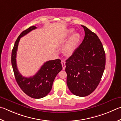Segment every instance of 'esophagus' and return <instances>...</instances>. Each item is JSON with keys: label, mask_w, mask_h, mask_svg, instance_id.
<instances>
[{"label": "esophagus", "mask_w": 121, "mask_h": 121, "mask_svg": "<svg viewBox=\"0 0 121 121\" xmlns=\"http://www.w3.org/2000/svg\"><path fill=\"white\" fill-rule=\"evenodd\" d=\"M61 64H62V67H63V69H65V67H66V65H65V62L64 60H62L61 61Z\"/></svg>", "instance_id": "34e87169"}]
</instances>
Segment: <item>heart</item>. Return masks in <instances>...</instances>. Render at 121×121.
Returning <instances> with one entry per match:
<instances>
[{"mask_svg": "<svg viewBox=\"0 0 121 121\" xmlns=\"http://www.w3.org/2000/svg\"><path fill=\"white\" fill-rule=\"evenodd\" d=\"M73 32V29H69L68 32L69 35H71ZM80 40H81V35L79 33H75L71 35L64 46L63 50L65 54L67 56H71V55H72L73 52H75L76 48H77Z\"/></svg>", "mask_w": 121, "mask_h": 121, "instance_id": "heart-1", "label": "heart"}]
</instances>
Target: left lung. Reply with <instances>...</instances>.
Segmentation results:
<instances>
[{"instance_id": "left-lung-1", "label": "left lung", "mask_w": 121, "mask_h": 121, "mask_svg": "<svg viewBox=\"0 0 121 121\" xmlns=\"http://www.w3.org/2000/svg\"><path fill=\"white\" fill-rule=\"evenodd\" d=\"M85 36L80 46L66 60L67 85L75 96L91 94L100 82L106 57L102 43L96 34L84 25Z\"/></svg>"}]
</instances>
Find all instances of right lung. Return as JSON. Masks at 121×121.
Segmentation results:
<instances>
[{
	"label": "right lung",
	"instance_id": "right-lung-1",
	"mask_svg": "<svg viewBox=\"0 0 121 121\" xmlns=\"http://www.w3.org/2000/svg\"><path fill=\"white\" fill-rule=\"evenodd\" d=\"M32 26L23 31L18 36L12 52V65L15 78L19 86L25 94L31 98L39 99L46 96L52 90L53 82L56 75L62 69L59 59L49 60L44 63L38 72L33 77L26 78L19 72L16 64V54L21 37L35 29Z\"/></svg>",
	"mask_w": 121,
	"mask_h": 121
}]
</instances>
